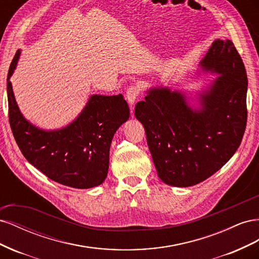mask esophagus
<instances>
[{"instance_id":"esophagus-1","label":"esophagus","mask_w":259,"mask_h":259,"mask_svg":"<svg viewBox=\"0 0 259 259\" xmlns=\"http://www.w3.org/2000/svg\"><path fill=\"white\" fill-rule=\"evenodd\" d=\"M139 94H140V89L138 88L137 85H131L130 88L127 89V91H126V99H127L128 104L132 107L134 106L136 99L139 96Z\"/></svg>"}]
</instances>
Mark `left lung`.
Listing matches in <instances>:
<instances>
[{"mask_svg": "<svg viewBox=\"0 0 259 259\" xmlns=\"http://www.w3.org/2000/svg\"><path fill=\"white\" fill-rule=\"evenodd\" d=\"M201 66L221 73L193 110L182 93L152 89L135 106L159 177L175 187L207 179L238 150L247 122V75L230 40H216Z\"/></svg>", "mask_w": 259, "mask_h": 259, "instance_id": "8db88e82", "label": "left lung"}]
</instances>
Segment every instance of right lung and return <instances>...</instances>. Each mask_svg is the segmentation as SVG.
Listing matches in <instances>:
<instances>
[{
    "mask_svg": "<svg viewBox=\"0 0 259 259\" xmlns=\"http://www.w3.org/2000/svg\"><path fill=\"white\" fill-rule=\"evenodd\" d=\"M19 54L15 55L7 74V99L10 125L21 153L45 176L61 185L79 189L101 185L108 173L112 137L130 117L123 95H93L67 127L38 130L21 115L10 82Z\"/></svg>",
    "mask_w": 259,
    "mask_h": 259,
    "instance_id": "1",
    "label": "right lung"
}]
</instances>
